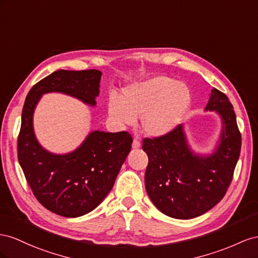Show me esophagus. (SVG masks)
<instances>
[{
	"instance_id": "1",
	"label": "esophagus",
	"mask_w": 258,
	"mask_h": 258,
	"mask_svg": "<svg viewBox=\"0 0 258 258\" xmlns=\"http://www.w3.org/2000/svg\"><path fill=\"white\" fill-rule=\"evenodd\" d=\"M141 146H142L141 142H139L137 138H134L133 144H132V147H133V149H138V148H141Z\"/></svg>"
}]
</instances>
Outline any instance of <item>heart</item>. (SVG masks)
<instances>
[{
  "label": "heart",
  "instance_id": "1",
  "mask_svg": "<svg viewBox=\"0 0 258 258\" xmlns=\"http://www.w3.org/2000/svg\"><path fill=\"white\" fill-rule=\"evenodd\" d=\"M192 104L190 88L181 82L154 77L125 86L120 96L108 100V115L120 127L134 125L141 116L145 133L164 137L177 128Z\"/></svg>",
  "mask_w": 258,
  "mask_h": 258
}]
</instances>
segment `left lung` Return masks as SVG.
Here are the masks:
<instances>
[{
	"label": "left lung",
	"instance_id": "obj_1",
	"mask_svg": "<svg viewBox=\"0 0 258 258\" xmlns=\"http://www.w3.org/2000/svg\"><path fill=\"white\" fill-rule=\"evenodd\" d=\"M231 102L213 88L205 111H216L222 133L214 152L203 156L188 145L180 124L164 137L145 138L148 156L145 174L147 194L163 214L190 219L210 211L222 200L233 177L241 150V134Z\"/></svg>",
	"mask_w": 258,
	"mask_h": 258
}]
</instances>
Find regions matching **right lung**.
<instances>
[{
	"label": "right lung",
	"instance_id": "obj_1",
	"mask_svg": "<svg viewBox=\"0 0 258 258\" xmlns=\"http://www.w3.org/2000/svg\"><path fill=\"white\" fill-rule=\"evenodd\" d=\"M99 70H58L28 93L18 135V161L34 197L44 208L63 217H79L96 209L112 189L131 151L127 132L94 131L72 152L55 154L39 144L33 113L43 94L62 93L88 106L96 105Z\"/></svg>",
	"mask_w": 258,
	"mask_h": 258
}]
</instances>
